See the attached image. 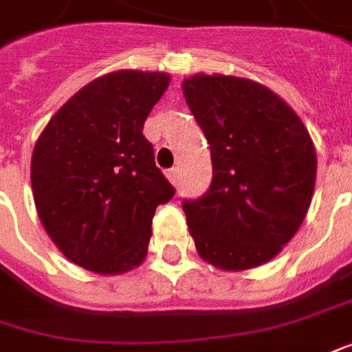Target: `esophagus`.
Masks as SVG:
<instances>
[{
  "label": "esophagus",
  "instance_id": "1",
  "mask_svg": "<svg viewBox=\"0 0 352 352\" xmlns=\"http://www.w3.org/2000/svg\"><path fill=\"white\" fill-rule=\"evenodd\" d=\"M166 175H167V179H169V181L175 185L177 181H179V169H177V167H171V169H167Z\"/></svg>",
  "mask_w": 352,
  "mask_h": 352
}]
</instances>
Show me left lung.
<instances>
[{
  "instance_id": "left-lung-1",
  "label": "left lung",
  "mask_w": 352,
  "mask_h": 352,
  "mask_svg": "<svg viewBox=\"0 0 352 352\" xmlns=\"http://www.w3.org/2000/svg\"><path fill=\"white\" fill-rule=\"evenodd\" d=\"M183 94L212 152V185L185 200L188 231L208 264L243 272L281 252L307 216L316 150L307 126L260 82L195 75Z\"/></svg>"
}]
</instances>
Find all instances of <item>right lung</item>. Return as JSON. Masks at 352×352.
Returning a JSON list of instances; mask_svg holds the SVG:
<instances>
[{"label":"right lung","mask_w":352,"mask_h":352,"mask_svg":"<svg viewBox=\"0 0 352 352\" xmlns=\"http://www.w3.org/2000/svg\"><path fill=\"white\" fill-rule=\"evenodd\" d=\"M167 86V73L125 69L98 76L36 140L30 183L40 221L88 272L117 276L140 266L156 208L175 195L142 135Z\"/></svg>","instance_id":"1"}]
</instances>
